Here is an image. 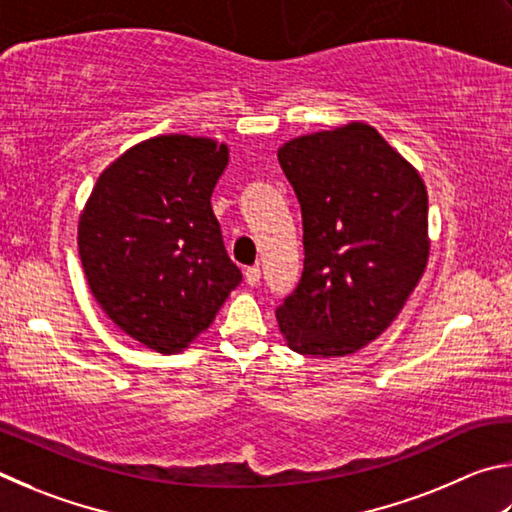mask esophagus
<instances>
[{
    "label": "esophagus",
    "instance_id": "34e87169",
    "mask_svg": "<svg viewBox=\"0 0 512 512\" xmlns=\"http://www.w3.org/2000/svg\"><path fill=\"white\" fill-rule=\"evenodd\" d=\"M245 281H247V285H251V288H254V285H258V281H261V267H258V265L247 267V270H245Z\"/></svg>",
    "mask_w": 512,
    "mask_h": 512
}]
</instances>
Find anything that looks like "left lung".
I'll list each match as a JSON object with an SVG mask.
<instances>
[{
	"mask_svg": "<svg viewBox=\"0 0 512 512\" xmlns=\"http://www.w3.org/2000/svg\"><path fill=\"white\" fill-rule=\"evenodd\" d=\"M279 161L306 251L297 290L276 308L279 328L301 355H351L391 326L425 272V184L366 123L292 139Z\"/></svg>",
	"mask_w": 512,
	"mask_h": 512,
	"instance_id": "8db88e82",
	"label": "left lung"
}]
</instances>
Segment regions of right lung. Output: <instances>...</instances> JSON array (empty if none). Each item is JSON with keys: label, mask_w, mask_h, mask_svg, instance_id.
<instances>
[{"label": "right lung", "mask_w": 512, "mask_h": 512, "mask_svg": "<svg viewBox=\"0 0 512 512\" xmlns=\"http://www.w3.org/2000/svg\"><path fill=\"white\" fill-rule=\"evenodd\" d=\"M227 161L213 139L141 141L103 170L80 213L89 290L125 335L157 353L191 344L242 281L211 209Z\"/></svg>", "instance_id": "1"}]
</instances>
